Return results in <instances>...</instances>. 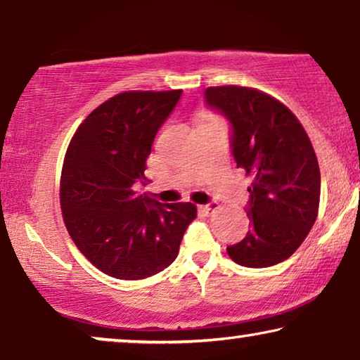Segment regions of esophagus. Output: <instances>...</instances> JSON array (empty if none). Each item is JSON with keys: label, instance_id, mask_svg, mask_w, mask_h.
<instances>
[{"label": "esophagus", "instance_id": "obj_1", "mask_svg": "<svg viewBox=\"0 0 360 360\" xmlns=\"http://www.w3.org/2000/svg\"><path fill=\"white\" fill-rule=\"evenodd\" d=\"M217 209H219V205H217V202H210V204H207V205H200V207H199L200 214H202V215H205V217H209V215L214 214V212H215Z\"/></svg>", "mask_w": 360, "mask_h": 360}]
</instances>
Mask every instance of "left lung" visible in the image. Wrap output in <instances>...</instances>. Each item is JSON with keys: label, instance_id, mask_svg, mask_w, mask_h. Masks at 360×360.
I'll return each instance as SVG.
<instances>
[{"label": "left lung", "instance_id": "8db88e82", "mask_svg": "<svg viewBox=\"0 0 360 360\" xmlns=\"http://www.w3.org/2000/svg\"><path fill=\"white\" fill-rule=\"evenodd\" d=\"M207 105L231 124L236 168L251 178V229L226 248L236 264L269 267L290 257L318 217L320 166L305 129L279 99L246 86H210Z\"/></svg>", "mask_w": 360, "mask_h": 360}]
</instances>
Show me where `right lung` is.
<instances>
[{"instance_id":"add662e5","label":"right lung","mask_w":360,"mask_h":360,"mask_svg":"<svg viewBox=\"0 0 360 360\" xmlns=\"http://www.w3.org/2000/svg\"><path fill=\"white\" fill-rule=\"evenodd\" d=\"M181 89L125 91L98 105L75 131L63 160L65 226L91 264L122 281L158 274L176 259L197 217L191 202L160 204L136 192L155 135Z\"/></svg>"}]
</instances>
